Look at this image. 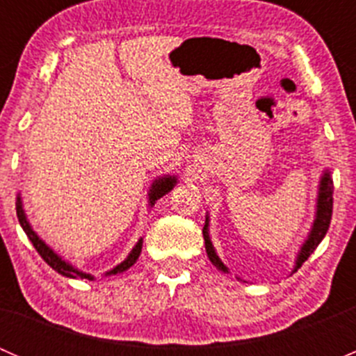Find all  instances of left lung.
Returning <instances> with one entry per match:
<instances>
[{
  "label": "left lung",
  "mask_w": 356,
  "mask_h": 356,
  "mask_svg": "<svg viewBox=\"0 0 356 356\" xmlns=\"http://www.w3.org/2000/svg\"><path fill=\"white\" fill-rule=\"evenodd\" d=\"M332 193H334L332 179L331 175H329V172H324V175H322L321 179V188H318L317 215H315L314 227H312L310 234H308V239L305 241V245L301 246L300 253H298V260H296V265H294L293 272H296L298 268L305 264V260L314 253L315 248L321 245L324 236L327 234V229H329V224H331V217H332ZM203 238H204V248H207V254L208 258H210L211 264H213L218 270L227 272V267L222 264V260L217 257L213 246H211L210 236H208V217L203 227Z\"/></svg>",
  "instance_id": "1"
}]
</instances>
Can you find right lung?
I'll return each mask as SVG.
<instances>
[{"label":"right lung","mask_w":356,"mask_h":356,"mask_svg":"<svg viewBox=\"0 0 356 356\" xmlns=\"http://www.w3.org/2000/svg\"><path fill=\"white\" fill-rule=\"evenodd\" d=\"M175 182H177V179L172 177V175H167V177H161V179H156L155 182H153L152 189H149V203H155L158 198H161L163 195H167L168 191H170L172 188L175 186ZM17 217H19V222L20 225H22V229L25 231V234H27V238L31 239V243L34 245L35 251H38L39 254H41L42 260L46 261V264L49 265V267L53 268V270H56L58 274L65 275V277H81V279H92L89 274H82V272H79L77 268L72 267L70 264H67L65 260H62V258L58 257V254L55 253V251L51 250L49 246L44 245V241H41L39 239V236L35 234L34 231H32L31 224L27 222V218H25V213H24V208H22V201H20V196L17 198ZM141 248H143V239H139L138 245L134 246V250L129 253V257L125 258L124 261H122L120 265H117V267L113 268V270H110L106 275H113V274H120V272L127 270L129 267H132V265L136 264V260L139 258V254H141Z\"/></svg>","instance_id":"obj_1"}]
</instances>
